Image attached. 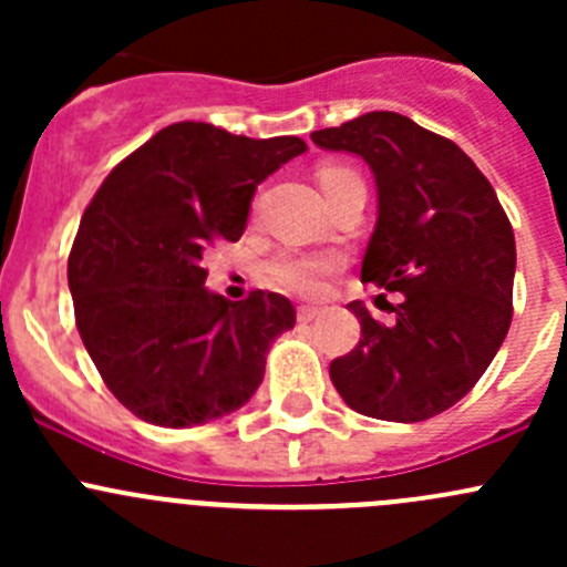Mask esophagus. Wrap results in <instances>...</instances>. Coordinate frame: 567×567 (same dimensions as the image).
I'll return each instance as SVG.
<instances>
[{"instance_id": "1", "label": "esophagus", "mask_w": 567, "mask_h": 567, "mask_svg": "<svg viewBox=\"0 0 567 567\" xmlns=\"http://www.w3.org/2000/svg\"><path fill=\"white\" fill-rule=\"evenodd\" d=\"M318 316H320L318 307H299V310H296V318H299V323H312V320H316Z\"/></svg>"}]
</instances>
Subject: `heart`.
I'll list each match as a JSON object with an SVG mask.
<instances>
[{
	"label": "heart",
	"instance_id": "heart-1",
	"mask_svg": "<svg viewBox=\"0 0 567 567\" xmlns=\"http://www.w3.org/2000/svg\"><path fill=\"white\" fill-rule=\"evenodd\" d=\"M353 169L337 167L329 164L318 173V183L323 188V194L334 186L337 181H342L346 175H351ZM340 255L334 251H282L274 260H268L266 266V279L274 288L285 290V293L305 296V299H316L326 290L331 274L340 268Z\"/></svg>",
	"mask_w": 567,
	"mask_h": 567
}]
</instances>
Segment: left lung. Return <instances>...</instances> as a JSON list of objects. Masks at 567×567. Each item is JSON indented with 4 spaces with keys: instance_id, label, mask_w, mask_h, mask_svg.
<instances>
[{
    "instance_id": "left-lung-1",
    "label": "left lung",
    "mask_w": 567,
    "mask_h": 567,
    "mask_svg": "<svg viewBox=\"0 0 567 567\" xmlns=\"http://www.w3.org/2000/svg\"><path fill=\"white\" fill-rule=\"evenodd\" d=\"M312 142L368 162L379 219L362 282L400 293L392 323H379L362 301L348 305L362 337L331 362V384L373 420H431L477 384L511 329V221L472 158L403 114L368 112L312 131Z\"/></svg>"
}]
</instances>
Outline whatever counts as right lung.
I'll list each match as a JSON object with an SVG mask.
<instances>
[{
	"label": "right lung",
	"mask_w": 567,
	"mask_h": 567,
	"mask_svg": "<svg viewBox=\"0 0 567 567\" xmlns=\"http://www.w3.org/2000/svg\"><path fill=\"white\" fill-rule=\"evenodd\" d=\"M307 151L299 136L249 140L173 123L109 173L68 257L76 329L114 398L140 420L192 427L241 409L296 310L251 290L205 288L203 251L238 241L257 186Z\"/></svg>",
	"instance_id": "right-lung-1"
}]
</instances>
